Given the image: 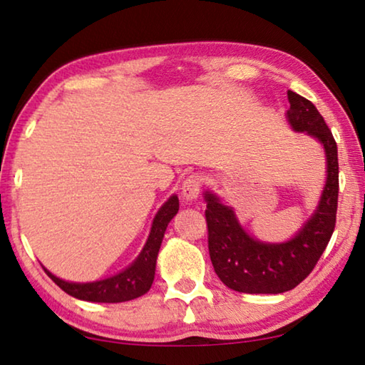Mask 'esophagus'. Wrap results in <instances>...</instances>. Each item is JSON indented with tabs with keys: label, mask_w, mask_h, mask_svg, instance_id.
Segmentation results:
<instances>
[{
	"label": "esophagus",
	"mask_w": 365,
	"mask_h": 365,
	"mask_svg": "<svg viewBox=\"0 0 365 365\" xmlns=\"http://www.w3.org/2000/svg\"><path fill=\"white\" fill-rule=\"evenodd\" d=\"M201 178L198 175H190L182 183V197L187 203H193L200 197Z\"/></svg>",
	"instance_id": "obj_1"
}]
</instances>
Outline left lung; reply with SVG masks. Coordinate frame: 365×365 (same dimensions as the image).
I'll list each match as a JSON object with an SVG mask.
<instances>
[{"mask_svg": "<svg viewBox=\"0 0 365 365\" xmlns=\"http://www.w3.org/2000/svg\"><path fill=\"white\" fill-rule=\"evenodd\" d=\"M287 119L297 133L322 143L326 154V185L313 215L285 242H262L249 236L232 211L213 192H205L208 249L216 275L226 287L242 293H284L295 288L314 269L336 225L339 193L338 145L312 101L287 91Z\"/></svg>", "mask_w": 365, "mask_h": 365, "instance_id": "obj_1", "label": "left lung"}]
</instances>
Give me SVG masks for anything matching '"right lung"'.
Segmentation results:
<instances>
[{"label":"right lung","instance_id":"add662e5","mask_svg":"<svg viewBox=\"0 0 365 365\" xmlns=\"http://www.w3.org/2000/svg\"><path fill=\"white\" fill-rule=\"evenodd\" d=\"M178 213V197L172 195L152 221V227L149 232L148 241H145L143 251L135 257L133 264L119 274L108 277V279L96 280V282H86V284H80V282H67L58 279L48 272L46 267L43 270L47 275L56 282V284L62 288L65 293L72 295L78 300L93 302V303H121L129 302L134 298L143 297L144 293L149 292V288L154 282L155 275V262L157 255H159V249L164 239L165 230L172 217Z\"/></svg>","mask_w":365,"mask_h":365}]
</instances>
